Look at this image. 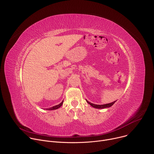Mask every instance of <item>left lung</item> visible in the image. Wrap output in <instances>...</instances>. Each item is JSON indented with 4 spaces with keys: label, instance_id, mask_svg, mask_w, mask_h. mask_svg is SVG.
<instances>
[{
    "label": "left lung",
    "instance_id": "obj_1",
    "mask_svg": "<svg viewBox=\"0 0 154 154\" xmlns=\"http://www.w3.org/2000/svg\"><path fill=\"white\" fill-rule=\"evenodd\" d=\"M86 102L88 103H89L91 106H92L93 108H97V109H103V108H109V107H111V106H112L114 103H115V101L114 102H112V103H108V104H105V105H95V104H93V103H90V102H89L88 100H86Z\"/></svg>",
    "mask_w": 154,
    "mask_h": 154
}]
</instances>
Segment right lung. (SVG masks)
Masks as SVG:
<instances>
[{
  "label": "right lung",
  "instance_id": "add662e5",
  "mask_svg": "<svg viewBox=\"0 0 154 154\" xmlns=\"http://www.w3.org/2000/svg\"><path fill=\"white\" fill-rule=\"evenodd\" d=\"M63 101H62V103H60V104H59V105H56V106H53V107H51V108H48V109H48V110H54V109H57L59 108L62 105Z\"/></svg>",
  "mask_w": 154,
  "mask_h": 154
}]
</instances>
